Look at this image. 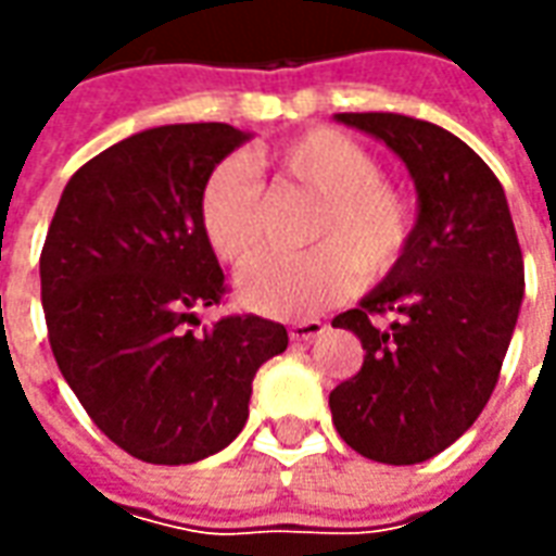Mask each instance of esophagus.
<instances>
[{"label":"esophagus","mask_w":556,"mask_h":556,"mask_svg":"<svg viewBox=\"0 0 556 556\" xmlns=\"http://www.w3.org/2000/svg\"><path fill=\"white\" fill-rule=\"evenodd\" d=\"M325 333V321H294V325L289 327V337L294 339V342H313L315 337H321Z\"/></svg>","instance_id":"esophagus-1"}]
</instances>
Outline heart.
<instances>
[{"instance_id":"b5f03b06","label":"heart","mask_w":556,"mask_h":556,"mask_svg":"<svg viewBox=\"0 0 556 556\" xmlns=\"http://www.w3.org/2000/svg\"><path fill=\"white\" fill-rule=\"evenodd\" d=\"M318 199L301 255H267L238 279V303L267 318H306L354 286L390 274L414 235L408 195L381 181L378 160L333 127H315L253 157ZM199 226L219 262L241 267L262 243L258 184L238 160L211 169L199 193Z\"/></svg>"}]
</instances>
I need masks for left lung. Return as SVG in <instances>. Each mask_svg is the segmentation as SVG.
Segmentation results:
<instances>
[{
	"instance_id": "left-lung-1",
	"label": "left lung",
	"mask_w": 556,
	"mask_h": 556,
	"mask_svg": "<svg viewBox=\"0 0 556 556\" xmlns=\"http://www.w3.org/2000/svg\"><path fill=\"white\" fill-rule=\"evenodd\" d=\"M408 169L417 219L402 262L333 318L361 372L330 393L339 438L381 465L443 453L482 414L525 301V258L501 181L450 130L399 113H339Z\"/></svg>"
}]
</instances>
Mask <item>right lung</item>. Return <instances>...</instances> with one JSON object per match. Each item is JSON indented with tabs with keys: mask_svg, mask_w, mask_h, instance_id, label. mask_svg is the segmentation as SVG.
<instances>
[{
	"mask_svg": "<svg viewBox=\"0 0 556 556\" xmlns=\"http://www.w3.org/2000/svg\"><path fill=\"white\" fill-rule=\"evenodd\" d=\"M253 134L160 125L91 157L62 190L41 253L50 349L94 426L151 465L226 450L250 417L258 366L286 327L231 315L184 330L223 298V270L199 226L214 166Z\"/></svg>",
	"mask_w": 556,
	"mask_h": 556,
	"instance_id": "obj_1",
	"label": "right lung"
}]
</instances>
